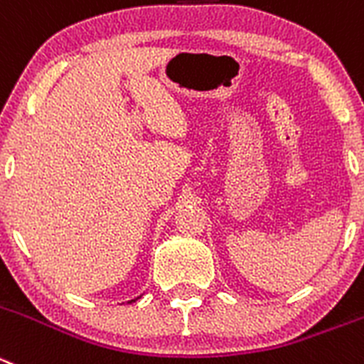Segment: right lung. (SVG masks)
Returning a JSON list of instances; mask_svg holds the SVG:
<instances>
[{
    "mask_svg": "<svg viewBox=\"0 0 364 364\" xmlns=\"http://www.w3.org/2000/svg\"><path fill=\"white\" fill-rule=\"evenodd\" d=\"M138 298H140V296H138ZM138 298H136V300H138ZM136 300H131V301H136ZM131 301H129V304H131Z\"/></svg>",
    "mask_w": 364,
    "mask_h": 364,
    "instance_id": "right-lung-1",
    "label": "right lung"
}]
</instances>
